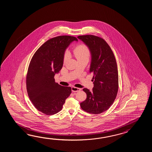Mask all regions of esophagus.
Here are the masks:
<instances>
[{"mask_svg":"<svg viewBox=\"0 0 152 152\" xmlns=\"http://www.w3.org/2000/svg\"><path fill=\"white\" fill-rule=\"evenodd\" d=\"M81 90L80 88H78V87H75V86H72V91L73 92H77L78 91H80Z\"/></svg>","mask_w":152,"mask_h":152,"instance_id":"esophagus-1","label":"esophagus"}]
</instances>
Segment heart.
<instances>
[{
    "label": "heart",
    "instance_id": "heart-1",
    "mask_svg": "<svg viewBox=\"0 0 152 152\" xmlns=\"http://www.w3.org/2000/svg\"><path fill=\"white\" fill-rule=\"evenodd\" d=\"M74 55L75 58L78 60H80L83 58H89L90 56V50L88 48L87 45L82 44L77 45L74 49ZM68 58V53L66 52L64 54V60L66 61Z\"/></svg>",
    "mask_w": 152,
    "mask_h": 152
}]
</instances>
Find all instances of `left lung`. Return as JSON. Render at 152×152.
<instances>
[{"instance_id": "left-lung-1", "label": "left lung", "mask_w": 152, "mask_h": 152, "mask_svg": "<svg viewBox=\"0 0 152 152\" xmlns=\"http://www.w3.org/2000/svg\"><path fill=\"white\" fill-rule=\"evenodd\" d=\"M87 45L91 54L90 73H94V87L86 88V100L81 102L83 110L99 114L108 110L113 103L118 89V75L116 58L110 46L103 39L92 35L79 36Z\"/></svg>"}]
</instances>
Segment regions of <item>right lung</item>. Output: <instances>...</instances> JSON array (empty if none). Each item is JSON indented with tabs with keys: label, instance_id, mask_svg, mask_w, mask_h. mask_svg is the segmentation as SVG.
<instances>
[{
	"label": "right lung",
	"instance_id": "add662e5",
	"mask_svg": "<svg viewBox=\"0 0 152 152\" xmlns=\"http://www.w3.org/2000/svg\"><path fill=\"white\" fill-rule=\"evenodd\" d=\"M77 39L59 36L49 39L34 54L26 79L29 98L36 109L47 115L58 113L71 94V87L55 83L54 75L61 69L65 50Z\"/></svg>",
	"mask_w": 152,
	"mask_h": 152
}]
</instances>
